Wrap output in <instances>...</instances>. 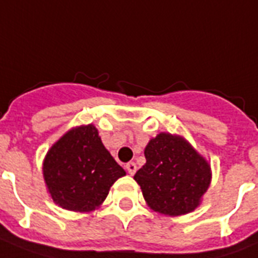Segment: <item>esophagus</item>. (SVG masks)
Wrapping results in <instances>:
<instances>
[{
  "label": "esophagus",
  "mask_w": 258,
  "mask_h": 258,
  "mask_svg": "<svg viewBox=\"0 0 258 258\" xmlns=\"http://www.w3.org/2000/svg\"><path fill=\"white\" fill-rule=\"evenodd\" d=\"M125 169H127V172L130 173V175H134V173L136 172V164L134 162H130L125 164Z\"/></svg>",
  "instance_id": "1"
}]
</instances>
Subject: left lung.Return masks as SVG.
Returning <instances> with one entry per match:
<instances>
[{
	"instance_id": "obj_1",
	"label": "left lung",
	"mask_w": 258,
	"mask_h": 258,
	"mask_svg": "<svg viewBox=\"0 0 258 258\" xmlns=\"http://www.w3.org/2000/svg\"><path fill=\"white\" fill-rule=\"evenodd\" d=\"M146 164L135 173L143 198L164 216L194 212L212 180L211 164L185 138L160 133L144 148Z\"/></svg>"
}]
</instances>
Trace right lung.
Instances as JSON below:
<instances>
[{
  "label": "right lung",
  "instance_id": "add662e5",
  "mask_svg": "<svg viewBox=\"0 0 258 258\" xmlns=\"http://www.w3.org/2000/svg\"><path fill=\"white\" fill-rule=\"evenodd\" d=\"M42 173L58 207L91 212L103 204L111 185L125 171L106 150L95 125L82 124L69 130L50 147Z\"/></svg>",
  "mask_w": 258,
  "mask_h": 258
}]
</instances>
